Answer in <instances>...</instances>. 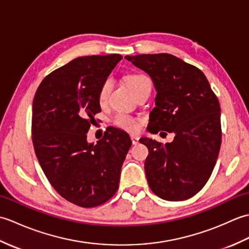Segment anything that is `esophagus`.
Instances as JSON below:
<instances>
[{"instance_id": "esophagus-1", "label": "esophagus", "mask_w": 249, "mask_h": 249, "mask_svg": "<svg viewBox=\"0 0 249 249\" xmlns=\"http://www.w3.org/2000/svg\"><path fill=\"white\" fill-rule=\"evenodd\" d=\"M130 139H131V142H133V144H138L139 143V137L138 136L131 135Z\"/></svg>"}]
</instances>
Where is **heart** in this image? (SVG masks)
<instances>
[{"label": "heart", "mask_w": 249, "mask_h": 249, "mask_svg": "<svg viewBox=\"0 0 249 249\" xmlns=\"http://www.w3.org/2000/svg\"><path fill=\"white\" fill-rule=\"evenodd\" d=\"M126 83L128 84L131 91L134 92L135 95L138 94L142 89L146 88H151V80L149 77L145 75H142V73H134V75H129L126 77ZM111 89H112V81L108 79L106 80L102 88L99 89L98 93V99L100 104L106 103V100L108 99V96L110 94ZM114 125L118 126V127L125 129L127 131H136L139 128V124L133 116L125 113H118L113 119Z\"/></svg>", "instance_id": "1"}]
</instances>
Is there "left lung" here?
Returning <instances> with one entry per match:
<instances>
[{
  "label": "left lung",
  "instance_id": "8db88e82",
  "mask_svg": "<svg viewBox=\"0 0 249 249\" xmlns=\"http://www.w3.org/2000/svg\"><path fill=\"white\" fill-rule=\"evenodd\" d=\"M156 89L150 133L174 134L170 143L141 138L149 149L144 169L152 192L168 201L192 198L208 182L221 144L220 106L199 68L168 53L126 55ZM161 134V133H160ZM166 134V133H165Z\"/></svg>",
  "mask_w": 249,
  "mask_h": 249
}]
</instances>
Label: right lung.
<instances>
[{
    "instance_id": "obj_1",
    "label": "right lung",
    "mask_w": 249,
    "mask_h": 249,
    "mask_svg": "<svg viewBox=\"0 0 249 249\" xmlns=\"http://www.w3.org/2000/svg\"><path fill=\"white\" fill-rule=\"evenodd\" d=\"M120 54L80 56L47 76L32 109V140L45 176L63 198L81 208L105 203L119 188L131 145L127 133L111 127L97 143L87 134L100 112L98 93Z\"/></svg>"
}]
</instances>
